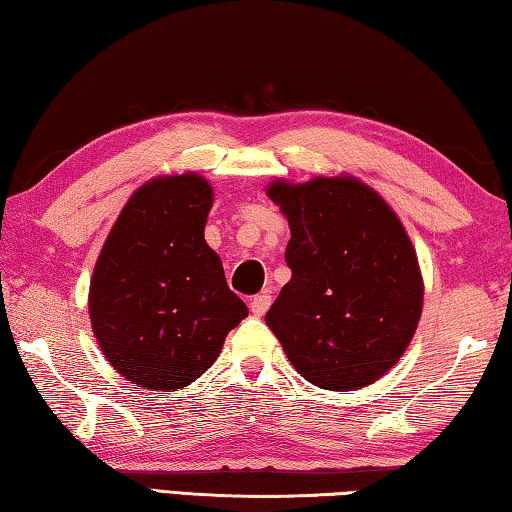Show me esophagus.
I'll return each mask as SVG.
<instances>
[{"instance_id": "34e87169", "label": "esophagus", "mask_w": 512, "mask_h": 512, "mask_svg": "<svg viewBox=\"0 0 512 512\" xmlns=\"http://www.w3.org/2000/svg\"><path fill=\"white\" fill-rule=\"evenodd\" d=\"M268 307H271V293L268 291L257 293V296L250 300V311H253V316H264Z\"/></svg>"}]
</instances>
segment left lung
<instances>
[{"label": "left lung", "mask_w": 512, "mask_h": 512, "mask_svg": "<svg viewBox=\"0 0 512 512\" xmlns=\"http://www.w3.org/2000/svg\"><path fill=\"white\" fill-rule=\"evenodd\" d=\"M291 228V280L266 325L302 377L327 391L391 370L418 327L422 275L409 235L375 189L352 176L266 189Z\"/></svg>", "instance_id": "1"}]
</instances>
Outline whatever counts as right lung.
<instances>
[{"label": "right lung", "instance_id": "add662e5", "mask_svg": "<svg viewBox=\"0 0 512 512\" xmlns=\"http://www.w3.org/2000/svg\"><path fill=\"white\" fill-rule=\"evenodd\" d=\"M212 201L198 173L149 180L124 205L94 266V339L110 366L142 388L192 384L248 316L203 237Z\"/></svg>", "mask_w": 512, "mask_h": 512}]
</instances>
